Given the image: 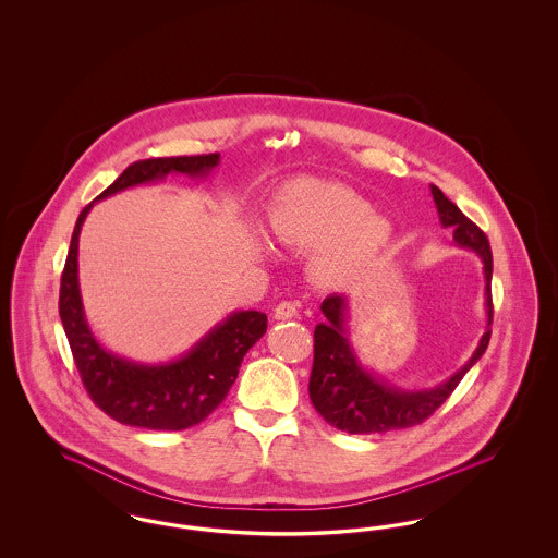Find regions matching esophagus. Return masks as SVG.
I'll return each instance as SVG.
<instances>
[{"mask_svg": "<svg viewBox=\"0 0 558 558\" xmlns=\"http://www.w3.org/2000/svg\"><path fill=\"white\" fill-rule=\"evenodd\" d=\"M299 314V305L291 303V301H282L276 305L274 310V318L276 319H291Z\"/></svg>", "mask_w": 558, "mask_h": 558, "instance_id": "obj_1", "label": "esophagus"}]
</instances>
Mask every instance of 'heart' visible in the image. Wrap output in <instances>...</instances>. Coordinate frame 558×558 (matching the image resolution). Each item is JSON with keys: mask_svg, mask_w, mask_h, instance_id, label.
<instances>
[{"mask_svg": "<svg viewBox=\"0 0 558 558\" xmlns=\"http://www.w3.org/2000/svg\"><path fill=\"white\" fill-rule=\"evenodd\" d=\"M276 234L287 244L316 251L312 269L318 282L343 287L380 257L391 226L353 190L307 180L287 192Z\"/></svg>", "mask_w": 558, "mask_h": 558, "instance_id": "heart-1", "label": "heart"}]
</instances>
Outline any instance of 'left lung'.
<instances>
[{"label":"left lung","mask_w":558,"mask_h":558,"mask_svg":"<svg viewBox=\"0 0 558 558\" xmlns=\"http://www.w3.org/2000/svg\"><path fill=\"white\" fill-rule=\"evenodd\" d=\"M437 207L439 223L453 230V242L460 248L475 253L483 264L485 278V332L478 339L477 349L469 362L453 372L444 383L428 389H401L398 385L376 376L362 364L357 351L349 341V296L330 294L322 301L319 310L324 322L314 330V368L310 376V398L319 416L328 425L337 426L351 435L387 433L408 426L421 425L428 418L451 391L458 387L462 376L471 371L492 337V248L487 236L460 211L450 198L437 186H430Z\"/></svg>","instance_id":"left-lung-1"}]
</instances>
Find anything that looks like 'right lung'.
Returning <instances> with one entry per match:
<instances>
[{
    "mask_svg": "<svg viewBox=\"0 0 558 558\" xmlns=\"http://www.w3.org/2000/svg\"><path fill=\"white\" fill-rule=\"evenodd\" d=\"M217 165L219 155L137 160L77 217L60 280L58 310L89 398L121 425L184 430L205 421L234 385L246 351L266 335L267 316L255 310L232 312L184 355L169 362L146 364L112 353L98 341L83 310L77 259L81 226L98 201L128 187L162 182L167 175L207 180Z\"/></svg>",
    "mask_w": 558,
    "mask_h": 558,
    "instance_id": "1",
    "label": "right lung"
}]
</instances>
